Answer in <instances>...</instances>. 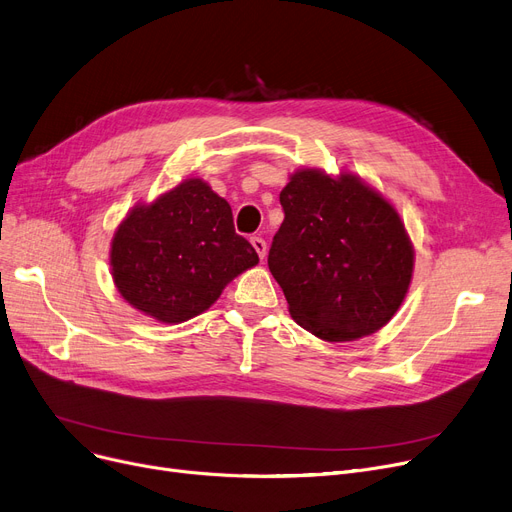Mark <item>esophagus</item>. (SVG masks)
<instances>
[{
    "label": "esophagus",
    "mask_w": 512,
    "mask_h": 512,
    "mask_svg": "<svg viewBox=\"0 0 512 512\" xmlns=\"http://www.w3.org/2000/svg\"><path fill=\"white\" fill-rule=\"evenodd\" d=\"M251 244H253V249L257 251L259 259H265V255H268V244H265V240L259 238V236H253Z\"/></svg>",
    "instance_id": "obj_1"
}]
</instances>
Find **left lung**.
I'll return each mask as SVG.
<instances>
[{"label":"left lung","instance_id":"obj_1","mask_svg":"<svg viewBox=\"0 0 512 512\" xmlns=\"http://www.w3.org/2000/svg\"><path fill=\"white\" fill-rule=\"evenodd\" d=\"M268 265L291 318L328 343L381 330L402 307L414 244L395 205L360 175L301 167L280 192Z\"/></svg>","mask_w":512,"mask_h":512}]
</instances>
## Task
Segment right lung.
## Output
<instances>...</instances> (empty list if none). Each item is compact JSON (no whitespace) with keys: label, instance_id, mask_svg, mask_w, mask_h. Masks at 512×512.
<instances>
[{"label":"right lung","instance_id":"1","mask_svg":"<svg viewBox=\"0 0 512 512\" xmlns=\"http://www.w3.org/2000/svg\"><path fill=\"white\" fill-rule=\"evenodd\" d=\"M108 259L119 295L163 324L203 314L259 263L249 240L236 234L226 198L201 177L133 205L110 240Z\"/></svg>","mask_w":512,"mask_h":512}]
</instances>
